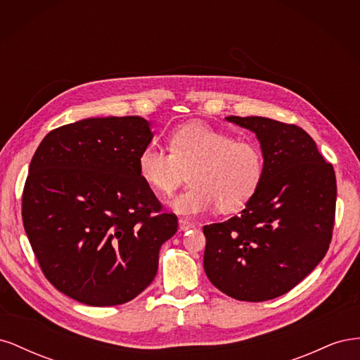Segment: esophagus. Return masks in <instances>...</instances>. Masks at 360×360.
Here are the masks:
<instances>
[{"label":"esophagus","mask_w":360,"mask_h":360,"mask_svg":"<svg viewBox=\"0 0 360 360\" xmlns=\"http://www.w3.org/2000/svg\"><path fill=\"white\" fill-rule=\"evenodd\" d=\"M179 228H180V231H188V230H191V228H193V224L184 221V219H180L179 221Z\"/></svg>","instance_id":"esophagus-1"}]
</instances>
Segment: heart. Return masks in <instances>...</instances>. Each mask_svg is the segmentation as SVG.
<instances>
[{"mask_svg":"<svg viewBox=\"0 0 360 360\" xmlns=\"http://www.w3.org/2000/svg\"><path fill=\"white\" fill-rule=\"evenodd\" d=\"M169 151L155 144L141 150L138 172L156 193L169 195L189 172L191 188L171 201L184 216L217 205L221 212L242 209L254 197L264 174L261 148L248 139H234L204 122L174 129Z\"/></svg>","mask_w":360,"mask_h":360,"instance_id":"1","label":"heart"}]
</instances>
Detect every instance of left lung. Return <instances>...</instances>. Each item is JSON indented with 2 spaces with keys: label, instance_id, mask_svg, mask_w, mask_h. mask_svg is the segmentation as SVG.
<instances>
[{
  "label": "left lung",
  "instance_id": "1",
  "mask_svg": "<svg viewBox=\"0 0 360 360\" xmlns=\"http://www.w3.org/2000/svg\"><path fill=\"white\" fill-rule=\"evenodd\" d=\"M226 120L255 134L264 174L240 214L202 228L204 270L226 296L264 302L296 287L328 252L335 171L299 126L266 117Z\"/></svg>",
  "mask_w": 360,
  "mask_h": 360
}]
</instances>
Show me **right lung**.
Instances as JSON below:
<instances>
[{
  "label": "right lung",
  "mask_w": 360,
  "mask_h": 360,
  "mask_svg": "<svg viewBox=\"0 0 360 360\" xmlns=\"http://www.w3.org/2000/svg\"><path fill=\"white\" fill-rule=\"evenodd\" d=\"M151 139L143 117H101L53 129L37 147L22 221L41 271L66 296L114 307L155 279L179 222L138 172Z\"/></svg>",
  "instance_id": "obj_1"
}]
</instances>
